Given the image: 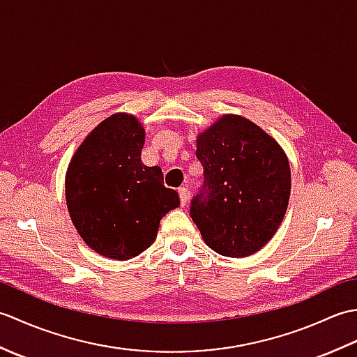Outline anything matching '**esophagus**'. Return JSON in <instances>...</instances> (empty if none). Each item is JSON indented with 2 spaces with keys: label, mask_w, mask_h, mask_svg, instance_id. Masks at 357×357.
<instances>
[{
  "label": "esophagus",
  "mask_w": 357,
  "mask_h": 357,
  "mask_svg": "<svg viewBox=\"0 0 357 357\" xmlns=\"http://www.w3.org/2000/svg\"><path fill=\"white\" fill-rule=\"evenodd\" d=\"M178 193H179L181 206H185V204L188 202V188L187 187H179L178 188Z\"/></svg>",
  "instance_id": "1"
}]
</instances>
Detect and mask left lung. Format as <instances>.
Returning <instances> with one entry per match:
<instances>
[{"label": "left lung", "instance_id": "left-lung-1", "mask_svg": "<svg viewBox=\"0 0 357 357\" xmlns=\"http://www.w3.org/2000/svg\"><path fill=\"white\" fill-rule=\"evenodd\" d=\"M204 184L190 216L216 253L245 257L273 238L290 199L291 172L282 147L259 126L224 115L196 139Z\"/></svg>", "mask_w": 357, "mask_h": 357}]
</instances>
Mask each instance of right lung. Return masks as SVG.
I'll return each mask as SVG.
<instances>
[{
    "label": "right lung",
    "instance_id": "1",
    "mask_svg": "<svg viewBox=\"0 0 357 357\" xmlns=\"http://www.w3.org/2000/svg\"><path fill=\"white\" fill-rule=\"evenodd\" d=\"M144 127L115 113L98 124L72 156L66 201L75 229L101 256L126 261L149 248L165 213L179 207L158 165L141 161Z\"/></svg>",
    "mask_w": 357,
    "mask_h": 357
}]
</instances>
